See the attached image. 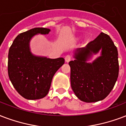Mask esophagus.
Masks as SVG:
<instances>
[{
	"mask_svg": "<svg viewBox=\"0 0 126 126\" xmlns=\"http://www.w3.org/2000/svg\"><path fill=\"white\" fill-rule=\"evenodd\" d=\"M71 56L70 55H67L65 57V61L68 63V62H69L71 61Z\"/></svg>",
	"mask_w": 126,
	"mask_h": 126,
	"instance_id": "1",
	"label": "esophagus"
}]
</instances>
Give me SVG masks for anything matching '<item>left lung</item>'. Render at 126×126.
<instances>
[{
	"label": "left lung",
	"mask_w": 126,
	"mask_h": 126,
	"mask_svg": "<svg viewBox=\"0 0 126 126\" xmlns=\"http://www.w3.org/2000/svg\"><path fill=\"white\" fill-rule=\"evenodd\" d=\"M102 49L101 56L92 63L86 61ZM71 67V84L79 99L94 102L104 99L114 88L119 74L118 49L112 39L101 32L85 47L77 49Z\"/></svg>",
	"instance_id": "obj_1"
}]
</instances>
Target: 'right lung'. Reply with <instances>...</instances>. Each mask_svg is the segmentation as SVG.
I'll return each mask as SVG.
<instances>
[{
  "mask_svg": "<svg viewBox=\"0 0 126 126\" xmlns=\"http://www.w3.org/2000/svg\"><path fill=\"white\" fill-rule=\"evenodd\" d=\"M50 30L35 28L20 33L8 51V73L14 89L24 98L40 99L47 94L53 77L65 63V59L34 56L29 43L37 33L47 34Z\"/></svg>",
  "mask_w": 126,
  "mask_h": 126,
  "instance_id": "add662e5",
  "label": "right lung"
}]
</instances>
